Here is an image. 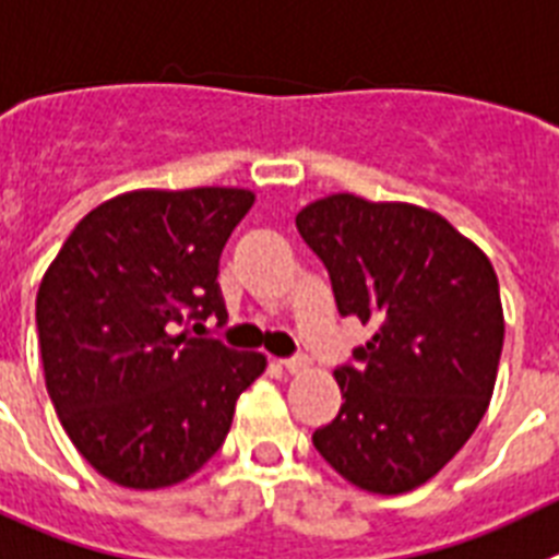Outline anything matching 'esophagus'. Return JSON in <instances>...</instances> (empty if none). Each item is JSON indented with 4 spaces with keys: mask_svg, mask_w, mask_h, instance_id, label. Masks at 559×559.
<instances>
[{
    "mask_svg": "<svg viewBox=\"0 0 559 559\" xmlns=\"http://www.w3.org/2000/svg\"><path fill=\"white\" fill-rule=\"evenodd\" d=\"M281 366H284L289 373H300V371H307L309 360L307 357H286V360H281Z\"/></svg>",
    "mask_w": 559,
    "mask_h": 559,
    "instance_id": "1",
    "label": "esophagus"
}]
</instances>
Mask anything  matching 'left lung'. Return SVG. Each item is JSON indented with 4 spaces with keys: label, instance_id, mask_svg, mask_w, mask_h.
<instances>
[{
    "label": "left lung",
    "instance_id": "left-lung-1",
    "mask_svg": "<svg viewBox=\"0 0 559 559\" xmlns=\"http://www.w3.org/2000/svg\"><path fill=\"white\" fill-rule=\"evenodd\" d=\"M340 314L377 332L334 371L340 414L318 453L354 487L400 495L430 481L475 433L503 348L498 275L444 216L354 193L295 216Z\"/></svg>",
    "mask_w": 559,
    "mask_h": 559
}]
</instances>
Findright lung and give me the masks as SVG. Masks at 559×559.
Wrapping results in <instances>:
<instances>
[{
	"label": "right lung",
	"instance_id": "right-lung-1",
	"mask_svg": "<svg viewBox=\"0 0 559 559\" xmlns=\"http://www.w3.org/2000/svg\"><path fill=\"white\" fill-rule=\"evenodd\" d=\"M245 188L129 191L78 222L36 295L45 382L78 453L129 489L197 473L266 357L179 332L227 320L219 255Z\"/></svg>",
	"mask_w": 559,
	"mask_h": 559
}]
</instances>
